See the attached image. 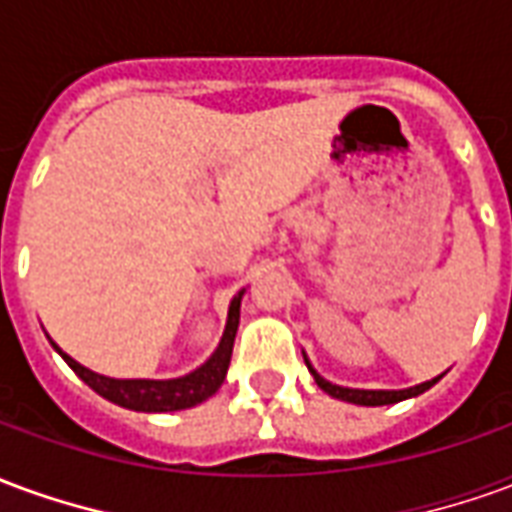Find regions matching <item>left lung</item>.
Listing matches in <instances>:
<instances>
[{"label":"left lung","mask_w":512,"mask_h":512,"mask_svg":"<svg viewBox=\"0 0 512 512\" xmlns=\"http://www.w3.org/2000/svg\"><path fill=\"white\" fill-rule=\"evenodd\" d=\"M304 354V351H301ZM304 362H307V370L312 373L315 378V384L321 386L326 395L337 397V400H345V403H354V406H392V403H400V400H408V397H417L422 392H428L430 386L439 384L444 373L436 378H430V381H422L417 386H408V389H351V386H340V384H332V381H326V378L312 367V362L307 359L304 354Z\"/></svg>","instance_id":"1"}]
</instances>
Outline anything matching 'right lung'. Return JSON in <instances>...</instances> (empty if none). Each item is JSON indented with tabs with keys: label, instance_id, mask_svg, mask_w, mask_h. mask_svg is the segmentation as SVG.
Wrapping results in <instances>:
<instances>
[{
	"label": "right lung",
	"instance_id": "1",
	"mask_svg": "<svg viewBox=\"0 0 512 512\" xmlns=\"http://www.w3.org/2000/svg\"><path fill=\"white\" fill-rule=\"evenodd\" d=\"M246 290H238L227 307V323H224L222 340L216 345L205 362L197 370H191L180 378H109L95 373L90 367L79 365L73 356L62 351L60 345L49 337V343L54 345V351L68 362L76 376L82 378L84 384L95 389L98 395L106 397L109 403L131 408V411H147V414H161V411H180V408L200 406L202 400H208L211 395L219 392V386L224 384L227 367H230V356H233L235 332H238V318H241V299Z\"/></svg>",
	"mask_w": 512,
	"mask_h": 512
}]
</instances>
